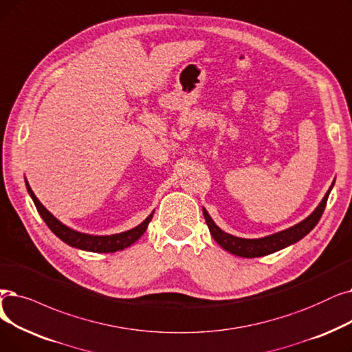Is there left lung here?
Instances as JSON below:
<instances>
[{"mask_svg":"<svg viewBox=\"0 0 352 352\" xmlns=\"http://www.w3.org/2000/svg\"><path fill=\"white\" fill-rule=\"evenodd\" d=\"M333 184H335V179L332 181V184H331L329 190L327 191L325 197L322 198V201L319 203V206L309 214L307 219L292 227L286 228V230L273 233V234H269V236H265L261 239H243V237H236L233 234H228V233L223 232L221 228L212 221L208 211L204 207H203V214H204V219L210 228V233H211L212 239L216 240L226 252L240 256V257H261V256H266V254H270L274 252H279L307 236L318 224L320 216H322Z\"/></svg>","mask_w":352,"mask_h":352,"instance_id":"1","label":"left lung"}]
</instances>
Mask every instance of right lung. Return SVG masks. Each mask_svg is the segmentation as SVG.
<instances>
[{
  "label": "right lung",
  "mask_w": 352,
  "mask_h": 352,
  "mask_svg": "<svg viewBox=\"0 0 352 352\" xmlns=\"http://www.w3.org/2000/svg\"><path fill=\"white\" fill-rule=\"evenodd\" d=\"M25 187H27V191H28L30 197H32V200L34 201L36 208H37L38 214L41 216V219L44 220L45 224L49 226L50 230L60 240L65 241L66 244H69V246L76 248V249H80V250H86V252L115 253L118 250H124V249L129 248L131 244H133L136 240H138L145 233L149 221L152 220V214H154V211H152L141 224L131 228V230H128V232H122V233L111 234V236L87 234V233L73 230V228L67 227L66 224H63L62 221L57 220L53 216V214L38 201V198L33 192L32 187L28 186L27 179H25Z\"/></svg>",
  "instance_id": "right-lung-1"
}]
</instances>
